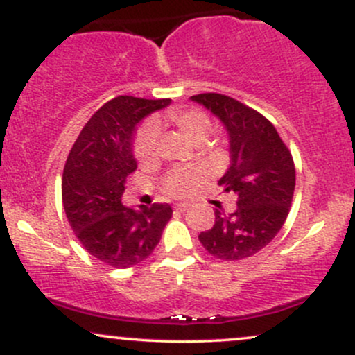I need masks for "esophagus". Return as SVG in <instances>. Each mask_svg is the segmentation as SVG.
I'll list each match as a JSON object with an SVG mask.
<instances>
[{
    "mask_svg": "<svg viewBox=\"0 0 355 355\" xmlns=\"http://www.w3.org/2000/svg\"><path fill=\"white\" fill-rule=\"evenodd\" d=\"M190 209V203H178V205H175V210L177 211H187Z\"/></svg>",
    "mask_w": 355,
    "mask_h": 355,
    "instance_id": "esophagus-1",
    "label": "esophagus"
}]
</instances>
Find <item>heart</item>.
<instances>
[{
  "label": "heart",
  "instance_id": "obj_1",
  "mask_svg": "<svg viewBox=\"0 0 355 355\" xmlns=\"http://www.w3.org/2000/svg\"><path fill=\"white\" fill-rule=\"evenodd\" d=\"M160 126H173L193 144H203L211 132L210 118L202 110H168L162 116L155 118L152 123H146L138 132L133 152L140 162H148L155 157L158 140L157 130ZM202 178L203 170L197 166L178 168L166 177L164 189L172 197H185L195 190Z\"/></svg>",
  "mask_w": 355,
  "mask_h": 355
}]
</instances>
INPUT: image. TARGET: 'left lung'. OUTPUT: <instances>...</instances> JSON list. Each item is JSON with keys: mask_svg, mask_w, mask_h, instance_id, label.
I'll return each instance as SVG.
<instances>
[{"mask_svg": "<svg viewBox=\"0 0 355 355\" xmlns=\"http://www.w3.org/2000/svg\"><path fill=\"white\" fill-rule=\"evenodd\" d=\"M191 100L220 118L230 140V166L218 180L237 195L234 214L215 209V223L198 240L220 260L255 255L282 229L295 189V166L275 126L254 108L220 95L202 93Z\"/></svg>", "mask_w": 355, "mask_h": 355, "instance_id": "1", "label": "left lung"}]
</instances>
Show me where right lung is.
<instances>
[{"mask_svg": "<svg viewBox=\"0 0 355 355\" xmlns=\"http://www.w3.org/2000/svg\"><path fill=\"white\" fill-rule=\"evenodd\" d=\"M168 98L116 96L88 120L71 146L61 178L64 214L89 255L115 268L144 262L158 245L168 203L130 209L121 203L125 182L137 170L132 138L137 123L170 105Z\"/></svg>", "mask_w": 355, "mask_h": 355, "instance_id": "add662e5", "label": "right lung"}]
</instances>
